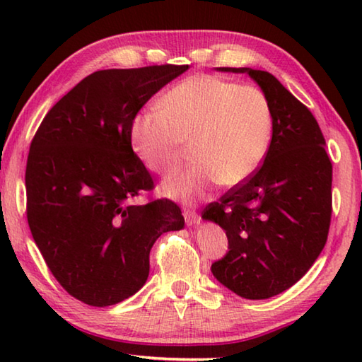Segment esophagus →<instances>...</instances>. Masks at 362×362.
<instances>
[{"label": "esophagus", "mask_w": 362, "mask_h": 362, "mask_svg": "<svg viewBox=\"0 0 362 362\" xmlns=\"http://www.w3.org/2000/svg\"><path fill=\"white\" fill-rule=\"evenodd\" d=\"M183 217H185V222L188 225H193L198 222V212L194 209H189V207H183Z\"/></svg>", "instance_id": "obj_1"}]
</instances>
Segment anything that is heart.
Masks as SVG:
<instances>
[{
	"mask_svg": "<svg viewBox=\"0 0 362 362\" xmlns=\"http://www.w3.org/2000/svg\"><path fill=\"white\" fill-rule=\"evenodd\" d=\"M159 113L137 115L131 139L151 173L168 175L180 166L187 146L194 164L164 182V193L193 201L216 183L236 187L265 158L273 131L272 105L255 86H238L212 75H194L169 89Z\"/></svg>",
	"mask_w": 362,
	"mask_h": 362,
	"instance_id": "1",
	"label": "heart"
}]
</instances>
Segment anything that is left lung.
<instances>
[{"label":"left lung","instance_id":"8db88e82","mask_svg":"<svg viewBox=\"0 0 362 362\" xmlns=\"http://www.w3.org/2000/svg\"><path fill=\"white\" fill-rule=\"evenodd\" d=\"M247 73L272 105L273 136L259 169L206 206L203 218L218 223L228 252L212 274L240 297L269 298L289 289L326 246L332 216V163L313 113L272 73Z\"/></svg>","mask_w":362,"mask_h":362}]
</instances>
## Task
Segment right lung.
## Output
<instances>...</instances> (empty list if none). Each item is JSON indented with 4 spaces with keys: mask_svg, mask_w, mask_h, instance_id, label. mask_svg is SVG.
<instances>
[{
    "mask_svg": "<svg viewBox=\"0 0 362 362\" xmlns=\"http://www.w3.org/2000/svg\"><path fill=\"white\" fill-rule=\"evenodd\" d=\"M188 65L94 71L49 110L30 144L27 220L59 284L90 306L119 303L145 284L150 250L182 230L174 201H131L155 182L132 150L146 102Z\"/></svg>",
    "mask_w": 362,
    "mask_h": 362,
    "instance_id": "obj_1",
    "label": "right lung"
}]
</instances>
